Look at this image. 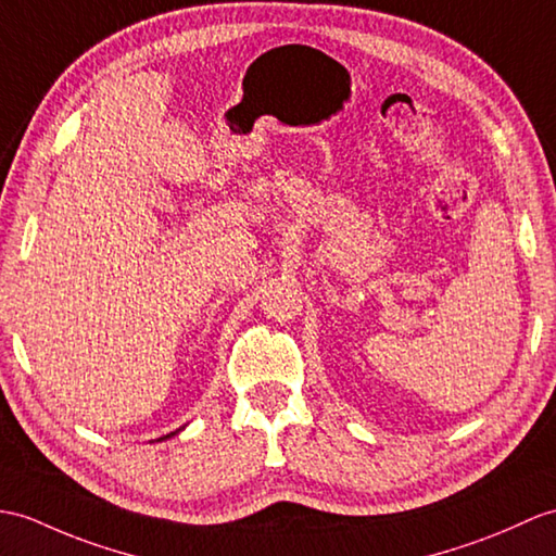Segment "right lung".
I'll return each instance as SVG.
<instances>
[{
    "mask_svg": "<svg viewBox=\"0 0 556 556\" xmlns=\"http://www.w3.org/2000/svg\"><path fill=\"white\" fill-rule=\"evenodd\" d=\"M177 433V431H175ZM175 433H170V435H175ZM170 435H165V438H170Z\"/></svg>",
    "mask_w": 556,
    "mask_h": 556,
    "instance_id": "add662e5",
    "label": "right lung"
}]
</instances>
